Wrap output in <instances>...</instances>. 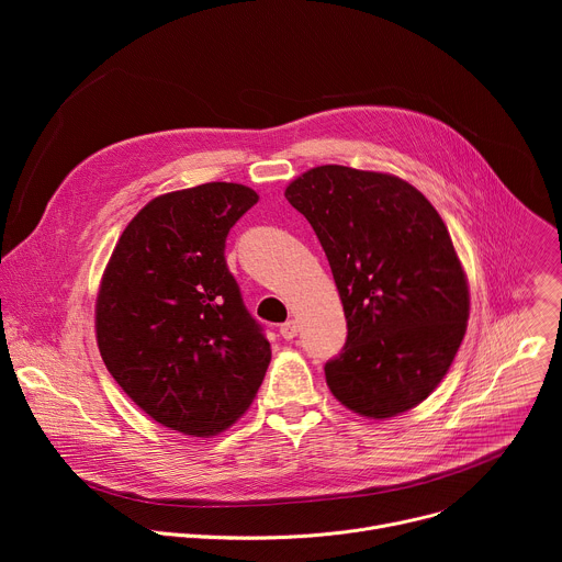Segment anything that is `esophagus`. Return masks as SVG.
I'll return each instance as SVG.
<instances>
[{
  "instance_id": "34e87169",
  "label": "esophagus",
  "mask_w": 562,
  "mask_h": 562,
  "mask_svg": "<svg viewBox=\"0 0 562 562\" xmlns=\"http://www.w3.org/2000/svg\"><path fill=\"white\" fill-rule=\"evenodd\" d=\"M297 331H300V325L295 323V319H286L284 325H280V336L284 340H293L297 336Z\"/></svg>"
}]
</instances>
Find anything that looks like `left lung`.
Segmentation results:
<instances>
[{
  "label": "left lung",
  "instance_id": "left-lung-1",
  "mask_svg": "<svg viewBox=\"0 0 562 562\" xmlns=\"http://www.w3.org/2000/svg\"><path fill=\"white\" fill-rule=\"evenodd\" d=\"M323 245L347 317L325 364L331 393L367 418H391L438 386L464 338L467 278L431 202L405 180L315 167L284 191Z\"/></svg>",
  "mask_w": 562,
  "mask_h": 562
}]
</instances>
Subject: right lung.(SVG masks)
Instances as JSON below:
<instances>
[{
    "label": "right lung",
    "instance_id": "right-lung-1",
    "mask_svg": "<svg viewBox=\"0 0 562 562\" xmlns=\"http://www.w3.org/2000/svg\"><path fill=\"white\" fill-rule=\"evenodd\" d=\"M258 202L233 182L150 200L104 271L95 329L109 373L153 420L215 436L256 397L271 345L247 311L224 249Z\"/></svg>",
    "mask_w": 562,
    "mask_h": 562
}]
</instances>
